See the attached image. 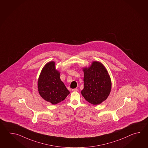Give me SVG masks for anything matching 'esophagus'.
<instances>
[{"instance_id": "34e87169", "label": "esophagus", "mask_w": 148, "mask_h": 148, "mask_svg": "<svg viewBox=\"0 0 148 148\" xmlns=\"http://www.w3.org/2000/svg\"><path fill=\"white\" fill-rule=\"evenodd\" d=\"M72 91H78V89L77 88H75V89H72Z\"/></svg>"}]
</instances>
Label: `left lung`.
<instances>
[{
	"mask_svg": "<svg viewBox=\"0 0 148 148\" xmlns=\"http://www.w3.org/2000/svg\"><path fill=\"white\" fill-rule=\"evenodd\" d=\"M84 88L82 95L85 99L95 105L100 104L110 94L112 83L107 70L102 63L94 61L91 66L83 68Z\"/></svg>",
	"mask_w": 148,
	"mask_h": 148,
	"instance_id": "8db88e82",
	"label": "left lung"
}]
</instances>
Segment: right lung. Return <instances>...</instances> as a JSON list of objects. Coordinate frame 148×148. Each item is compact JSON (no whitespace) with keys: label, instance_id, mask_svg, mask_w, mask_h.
I'll return each mask as SVG.
<instances>
[{"label":"right lung","instance_id":"1","mask_svg":"<svg viewBox=\"0 0 148 148\" xmlns=\"http://www.w3.org/2000/svg\"><path fill=\"white\" fill-rule=\"evenodd\" d=\"M38 88L41 97L53 105L63 101L70 94L60 79V73L56 69L54 61L47 63L42 70Z\"/></svg>","mask_w":148,"mask_h":148}]
</instances>
